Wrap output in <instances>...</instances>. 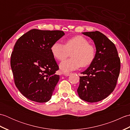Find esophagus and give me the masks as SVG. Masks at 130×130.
I'll return each instance as SVG.
<instances>
[{
    "label": "esophagus",
    "mask_w": 130,
    "mask_h": 130,
    "mask_svg": "<svg viewBox=\"0 0 130 130\" xmlns=\"http://www.w3.org/2000/svg\"><path fill=\"white\" fill-rule=\"evenodd\" d=\"M70 74H71L70 73H64V75L66 76H69Z\"/></svg>",
    "instance_id": "34e87169"
}]
</instances>
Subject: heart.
I'll return each instance as SVG.
<instances>
[{"label": "heart", "instance_id": "obj_1", "mask_svg": "<svg viewBox=\"0 0 130 130\" xmlns=\"http://www.w3.org/2000/svg\"><path fill=\"white\" fill-rule=\"evenodd\" d=\"M51 51L54 57L59 61L66 59L70 52L71 58L60 63L62 72L75 70L81 67H87L93 62L95 56V48L82 36H76L65 41V45L59 42L52 45Z\"/></svg>", "mask_w": 130, "mask_h": 130}]
</instances>
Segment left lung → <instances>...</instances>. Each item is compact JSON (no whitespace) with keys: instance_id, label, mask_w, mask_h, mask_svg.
Returning <instances> with one entry per match:
<instances>
[{"instance_id":"obj_1","label":"left lung","mask_w":130,"mask_h":130,"mask_svg":"<svg viewBox=\"0 0 130 130\" xmlns=\"http://www.w3.org/2000/svg\"><path fill=\"white\" fill-rule=\"evenodd\" d=\"M94 42L95 59L80 76L79 97L90 103L107 98L116 86L121 62L115 44L99 31L83 32Z\"/></svg>"}]
</instances>
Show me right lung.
<instances>
[{"mask_svg":"<svg viewBox=\"0 0 130 130\" xmlns=\"http://www.w3.org/2000/svg\"><path fill=\"white\" fill-rule=\"evenodd\" d=\"M64 35L62 31L33 29L17 41L10 66L15 86L29 100L44 103L51 99L60 79L51 48Z\"/></svg>","mask_w":130,"mask_h":130,"instance_id":"1","label":"right lung"}]
</instances>
